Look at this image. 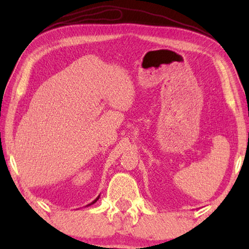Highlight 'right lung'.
Returning a JSON list of instances; mask_svg holds the SVG:
<instances>
[{
  "mask_svg": "<svg viewBox=\"0 0 249 249\" xmlns=\"http://www.w3.org/2000/svg\"><path fill=\"white\" fill-rule=\"evenodd\" d=\"M99 199H100V196H98V197H96V199H95V200H94V201H92V202H91V203H90V204H88V205H87V206H90V205H92V204H94V203H95V202H96V201H98V200H99Z\"/></svg>",
  "mask_w": 249,
  "mask_h": 249,
  "instance_id": "add662e5",
  "label": "right lung"
}]
</instances>
